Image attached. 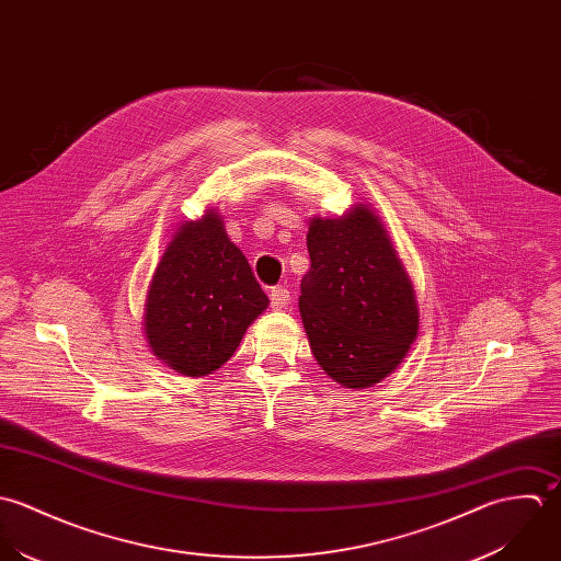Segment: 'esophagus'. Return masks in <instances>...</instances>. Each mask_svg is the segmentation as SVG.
<instances>
[{"label":"esophagus","instance_id":"1","mask_svg":"<svg viewBox=\"0 0 561 561\" xmlns=\"http://www.w3.org/2000/svg\"><path fill=\"white\" fill-rule=\"evenodd\" d=\"M268 297H271V306H273L275 310H284V308L290 304V293H288V288H284V286H275Z\"/></svg>","mask_w":561,"mask_h":561}]
</instances>
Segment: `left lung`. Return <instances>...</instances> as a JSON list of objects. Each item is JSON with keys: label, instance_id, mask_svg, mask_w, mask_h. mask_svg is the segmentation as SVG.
Returning a JSON list of instances; mask_svg holds the SVG:
<instances>
[{"label": "left lung", "instance_id": "left-lung-1", "mask_svg": "<svg viewBox=\"0 0 561 561\" xmlns=\"http://www.w3.org/2000/svg\"><path fill=\"white\" fill-rule=\"evenodd\" d=\"M299 312L321 368L344 388L388 377L419 334L414 286L386 227L364 204L308 227Z\"/></svg>", "mask_w": 561, "mask_h": 561}]
</instances>
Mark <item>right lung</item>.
<instances>
[{"label": "right lung", "mask_w": 561, "mask_h": 561, "mask_svg": "<svg viewBox=\"0 0 561 561\" xmlns=\"http://www.w3.org/2000/svg\"><path fill=\"white\" fill-rule=\"evenodd\" d=\"M268 297L217 210L186 221L162 253L145 301L149 348L173 370L204 377L233 355Z\"/></svg>", "instance_id": "right-lung-1"}]
</instances>
